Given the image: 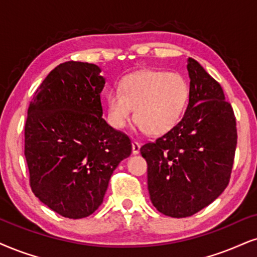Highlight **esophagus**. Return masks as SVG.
<instances>
[{
  "mask_svg": "<svg viewBox=\"0 0 257 257\" xmlns=\"http://www.w3.org/2000/svg\"><path fill=\"white\" fill-rule=\"evenodd\" d=\"M139 151H141V144L137 143V142H134L132 143V154L138 155Z\"/></svg>",
  "mask_w": 257,
  "mask_h": 257,
  "instance_id": "obj_1",
  "label": "esophagus"
}]
</instances>
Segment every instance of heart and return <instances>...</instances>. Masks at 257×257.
<instances>
[{
	"label": "heart",
	"mask_w": 257,
	"mask_h": 257,
	"mask_svg": "<svg viewBox=\"0 0 257 257\" xmlns=\"http://www.w3.org/2000/svg\"><path fill=\"white\" fill-rule=\"evenodd\" d=\"M189 100L188 82L179 72L142 70L125 77L120 91L107 95V115L121 130L134 116L138 131L155 136L169 132L181 119Z\"/></svg>",
	"instance_id": "1"
}]
</instances>
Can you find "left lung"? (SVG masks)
I'll return each mask as SVG.
<instances>
[{
    "label": "left lung",
    "mask_w": 257,
    "mask_h": 257,
    "mask_svg": "<svg viewBox=\"0 0 257 257\" xmlns=\"http://www.w3.org/2000/svg\"><path fill=\"white\" fill-rule=\"evenodd\" d=\"M189 101L169 132L141 148L150 200L173 218L193 216L229 185L237 145L236 118L220 84L188 58Z\"/></svg>",
    "instance_id": "1"
}]
</instances>
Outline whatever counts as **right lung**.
<instances>
[{"label":"right lung","instance_id":"1","mask_svg":"<svg viewBox=\"0 0 257 257\" xmlns=\"http://www.w3.org/2000/svg\"><path fill=\"white\" fill-rule=\"evenodd\" d=\"M101 69L65 62L46 76L30 103L25 157L32 192L70 219L102 204L110 176L131 155L130 138L102 118Z\"/></svg>","mask_w":257,"mask_h":257}]
</instances>
